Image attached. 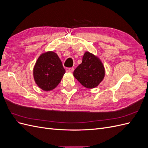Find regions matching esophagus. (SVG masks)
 I'll list each match as a JSON object with an SVG mask.
<instances>
[{
  "instance_id": "1",
  "label": "esophagus",
  "mask_w": 148,
  "mask_h": 148,
  "mask_svg": "<svg viewBox=\"0 0 148 148\" xmlns=\"http://www.w3.org/2000/svg\"><path fill=\"white\" fill-rule=\"evenodd\" d=\"M68 71H69L70 73H72L73 71H74V69H73V68H69V70H68Z\"/></svg>"
}]
</instances>
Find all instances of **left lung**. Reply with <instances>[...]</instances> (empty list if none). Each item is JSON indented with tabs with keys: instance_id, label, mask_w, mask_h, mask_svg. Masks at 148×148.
I'll use <instances>...</instances> for the list:
<instances>
[{
	"instance_id": "8db88e82",
	"label": "left lung",
	"mask_w": 148,
	"mask_h": 148,
	"mask_svg": "<svg viewBox=\"0 0 148 148\" xmlns=\"http://www.w3.org/2000/svg\"><path fill=\"white\" fill-rule=\"evenodd\" d=\"M73 76L84 87L95 88L104 78L105 68L99 57L86 51L82 64L74 70Z\"/></svg>"
}]
</instances>
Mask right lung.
<instances>
[{
  "instance_id": "right-lung-1",
  "label": "right lung",
  "mask_w": 148,
  "mask_h": 148,
  "mask_svg": "<svg viewBox=\"0 0 148 148\" xmlns=\"http://www.w3.org/2000/svg\"><path fill=\"white\" fill-rule=\"evenodd\" d=\"M65 73L60 58L53 51L42 53L36 62L33 68L35 83L43 91L55 89L61 82Z\"/></svg>"
}]
</instances>
